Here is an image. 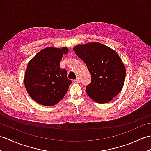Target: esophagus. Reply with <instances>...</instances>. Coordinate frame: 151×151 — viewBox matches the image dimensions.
Returning a JSON list of instances; mask_svg holds the SVG:
<instances>
[{"mask_svg": "<svg viewBox=\"0 0 151 151\" xmlns=\"http://www.w3.org/2000/svg\"><path fill=\"white\" fill-rule=\"evenodd\" d=\"M73 81L75 82H76V83H78H78L81 82V78H80L79 77H77L75 80H74Z\"/></svg>", "mask_w": 151, "mask_h": 151, "instance_id": "esophagus-1", "label": "esophagus"}]
</instances>
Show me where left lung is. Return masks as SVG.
Here are the masks:
<instances>
[{
    "mask_svg": "<svg viewBox=\"0 0 151 151\" xmlns=\"http://www.w3.org/2000/svg\"><path fill=\"white\" fill-rule=\"evenodd\" d=\"M74 52L86 63L91 76L86 92L98 103H106L124 85L126 69L121 58L111 48L97 42L78 45Z\"/></svg>",
    "mask_w": 151,
    "mask_h": 151,
    "instance_id": "1",
    "label": "left lung"
}]
</instances>
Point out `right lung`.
Segmentation results:
<instances>
[{
	"label": "right lung",
	"mask_w": 151,
	"mask_h": 151,
	"mask_svg": "<svg viewBox=\"0 0 151 151\" xmlns=\"http://www.w3.org/2000/svg\"><path fill=\"white\" fill-rule=\"evenodd\" d=\"M67 47H47L36 54L28 63L24 85L34 101L43 106H53L63 98L72 81L67 78V70L60 68Z\"/></svg>",
	"instance_id": "1"
}]
</instances>
